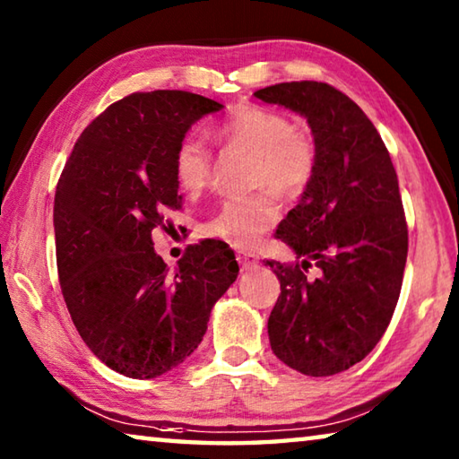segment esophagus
Listing matches in <instances>:
<instances>
[{"label": "esophagus", "instance_id": "34e87169", "mask_svg": "<svg viewBox=\"0 0 459 459\" xmlns=\"http://www.w3.org/2000/svg\"><path fill=\"white\" fill-rule=\"evenodd\" d=\"M237 261L243 269H253L259 263V255L251 253V251H238L237 253Z\"/></svg>", "mask_w": 459, "mask_h": 459}]
</instances>
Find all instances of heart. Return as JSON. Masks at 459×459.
Returning a JSON list of instances; mask_svg holds the SVG:
<instances>
[{
  "instance_id": "heart-1",
  "label": "heart",
  "mask_w": 459,
  "mask_h": 459,
  "mask_svg": "<svg viewBox=\"0 0 459 459\" xmlns=\"http://www.w3.org/2000/svg\"><path fill=\"white\" fill-rule=\"evenodd\" d=\"M224 147L251 153L248 186L269 188L281 198H295L314 182L320 150L307 129L293 127L287 115L273 108L248 105L214 127ZM174 180L186 196H198L211 184L212 152L196 137H184L172 158ZM279 221V206L267 190L247 198L224 200L206 221V235L232 247L248 248Z\"/></svg>"
}]
</instances>
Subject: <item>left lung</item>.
<instances>
[{
    "mask_svg": "<svg viewBox=\"0 0 459 459\" xmlns=\"http://www.w3.org/2000/svg\"><path fill=\"white\" fill-rule=\"evenodd\" d=\"M255 97L304 115L320 150L314 182L275 232L298 261H267L281 283L271 351L301 375H338L378 344L397 307L409 251L397 172L377 127L332 84L279 82Z\"/></svg>",
    "mask_w": 459,
    "mask_h": 459,
    "instance_id": "1",
    "label": "left lung"
}]
</instances>
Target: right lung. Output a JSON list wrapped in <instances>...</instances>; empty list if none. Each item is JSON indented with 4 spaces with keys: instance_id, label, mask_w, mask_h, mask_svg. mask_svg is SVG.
Returning <instances> with one entry per match:
<instances>
[{
    "instance_id": "1",
    "label": "right lung",
    "mask_w": 459,
    "mask_h": 459,
    "mask_svg": "<svg viewBox=\"0 0 459 459\" xmlns=\"http://www.w3.org/2000/svg\"><path fill=\"white\" fill-rule=\"evenodd\" d=\"M222 105L188 91L134 92L76 139L54 196L56 267L91 352L131 378H155L196 351L216 299L238 275L221 240L188 245L169 271L152 232L180 211L176 145Z\"/></svg>"
}]
</instances>
